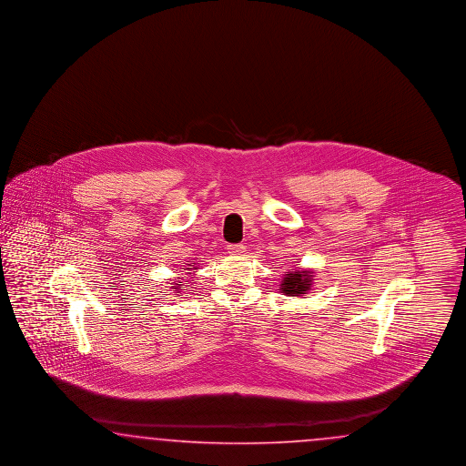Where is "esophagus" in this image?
<instances>
[{"instance_id": "esophagus-1", "label": "esophagus", "mask_w": 466, "mask_h": 466, "mask_svg": "<svg viewBox=\"0 0 466 466\" xmlns=\"http://www.w3.org/2000/svg\"><path fill=\"white\" fill-rule=\"evenodd\" d=\"M244 251H246L244 244H228L227 246V253L232 254V256H240Z\"/></svg>"}]
</instances>
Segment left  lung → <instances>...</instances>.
I'll return each mask as SVG.
<instances>
[{"mask_svg":"<svg viewBox=\"0 0 466 466\" xmlns=\"http://www.w3.org/2000/svg\"><path fill=\"white\" fill-rule=\"evenodd\" d=\"M309 271H292L287 273L283 279L282 290L289 296H300L306 294V290L309 289L310 285Z\"/></svg>","mask_w":466,"mask_h":466,"instance_id":"left-lung-1","label":"left lung"}]
</instances>
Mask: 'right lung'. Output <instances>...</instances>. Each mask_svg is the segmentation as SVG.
<instances>
[{
  "label": "right lung",
  "mask_w": 466,
  "mask_h": 466,
  "mask_svg": "<svg viewBox=\"0 0 466 466\" xmlns=\"http://www.w3.org/2000/svg\"><path fill=\"white\" fill-rule=\"evenodd\" d=\"M179 283H183V282H179ZM179 283H177V285H179Z\"/></svg>",
  "instance_id": "add662e5"
}]
</instances>
